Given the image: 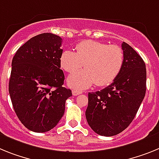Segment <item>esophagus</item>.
I'll list each match as a JSON object with an SVG mask.
<instances>
[{"label":"esophagus","mask_w":159,"mask_h":159,"mask_svg":"<svg viewBox=\"0 0 159 159\" xmlns=\"http://www.w3.org/2000/svg\"><path fill=\"white\" fill-rule=\"evenodd\" d=\"M72 93H73V95H74V96H77V95H78V94H80V93H81V91L73 90V91H72Z\"/></svg>","instance_id":"34e87169"}]
</instances>
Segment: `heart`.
<instances>
[{
    "label": "heart",
    "instance_id": "b5f03b06",
    "mask_svg": "<svg viewBox=\"0 0 159 159\" xmlns=\"http://www.w3.org/2000/svg\"><path fill=\"white\" fill-rule=\"evenodd\" d=\"M76 50L63 51L60 64L67 73H74L84 64L85 70L72 74L67 81L70 87L77 90L87 89L94 83L98 86L109 85L123 66L124 52L118 45L85 40L76 45Z\"/></svg>",
    "mask_w": 159,
    "mask_h": 159
}]
</instances>
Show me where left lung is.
<instances>
[{
    "mask_svg": "<svg viewBox=\"0 0 159 159\" xmlns=\"http://www.w3.org/2000/svg\"><path fill=\"white\" fill-rule=\"evenodd\" d=\"M124 64L112 84L101 91L88 93L86 120L98 134H118L133 121L146 89L144 61L134 49L123 42Z\"/></svg>",
    "mask_w": 159,
    "mask_h": 159,
    "instance_id": "left-lung-1",
    "label": "left lung"
}]
</instances>
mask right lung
<instances>
[{
    "mask_svg": "<svg viewBox=\"0 0 159 159\" xmlns=\"http://www.w3.org/2000/svg\"><path fill=\"white\" fill-rule=\"evenodd\" d=\"M61 41L50 33L37 35L17 49L12 61L9 91L13 109L21 123L37 133L56 126L72 96L62 86Z\"/></svg>",
    "mask_w": 159,
    "mask_h": 159,
    "instance_id": "add662e5",
    "label": "right lung"
}]
</instances>
